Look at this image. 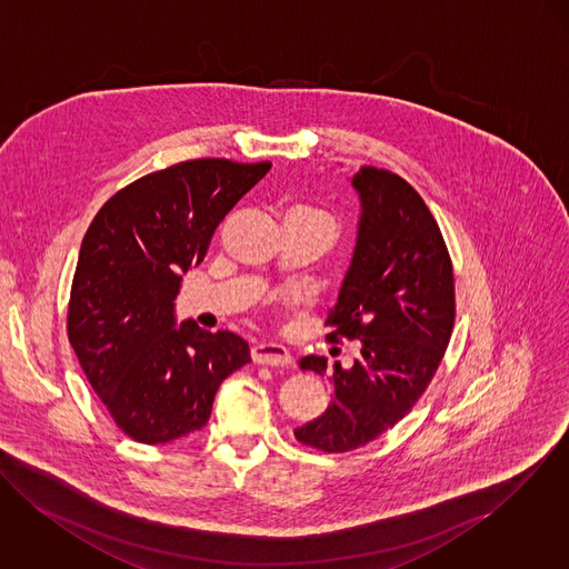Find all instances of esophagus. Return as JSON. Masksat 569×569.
<instances>
[{
    "label": "esophagus",
    "mask_w": 569,
    "mask_h": 569,
    "mask_svg": "<svg viewBox=\"0 0 569 569\" xmlns=\"http://www.w3.org/2000/svg\"><path fill=\"white\" fill-rule=\"evenodd\" d=\"M251 357L256 363L262 366H288L292 363V355L279 342H258L251 349Z\"/></svg>",
    "instance_id": "obj_1"
}]
</instances>
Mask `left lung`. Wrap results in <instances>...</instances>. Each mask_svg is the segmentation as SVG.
Segmentation results:
<instances>
[{
  "mask_svg": "<svg viewBox=\"0 0 569 569\" xmlns=\"http://www.w3.org/2000/svg\"><path fill=\"white\" fill-rule=\"evenodd\" d=\"M349 179L357 236L325 325L331 340H359V355L350 368H329L320 355L299 359L301 370L331 372L327 411L295 429L301 443L325 452L366 446L405 418L431 383L455 322L452 263L422 197L375 167Z\"/></svg>",
  "mask_w": 569,
  "mask_h": 569,
  "instance_id": "obj_1",
  "label": "left lung"
}]
</instances>
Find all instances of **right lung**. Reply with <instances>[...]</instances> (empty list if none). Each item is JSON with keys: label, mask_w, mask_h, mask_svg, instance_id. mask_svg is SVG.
Masks as SVG:
<instances>
[{"label": "right lung", "mask_w": 569, "mask_h": 569, "mask_svg": "<svg viewBox=\"0 0 569 569\" xmlns=\"http://www.w3.org/2000/svg\"><path fill=\"white\" fill-rule=\"evenodd\" d=\"M270 167L181 162L119 190L88 227L69 342L119 429L140 443L206 427L220 383L251 361L240 336L177 322L176 299L220 220Z\"/></svg>", "instance_id": "add662e5"}]
</instances>
